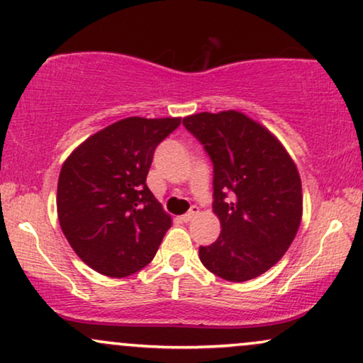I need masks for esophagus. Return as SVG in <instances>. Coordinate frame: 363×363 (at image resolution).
Returning <instances> with one entry per match:
<instances>
[{
	"mask_svg": "<svg viewBox=\"0 0 363 363\" xmlns=\"http://www.w3.org/2000/svg\"><path fill=\"white\" fill-rule=\"evenodd\" d=\"M199 214V208H197V206H192V208L187 211V213L182 216V221L184 223H189V221H192V219L196 218V216Z\"/></svg>",
	"mask_w": 363,
	"mask_h": 363,
	"instance_id": "esophagus-1",
	"label": "esophagus"
}]
</instances>
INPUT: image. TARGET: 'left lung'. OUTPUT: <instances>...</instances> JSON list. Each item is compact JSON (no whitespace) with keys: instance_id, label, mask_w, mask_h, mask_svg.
<instances>
[{"instance_id":"1","label":"left lung","mask_w":363,"mask_h":363,"mask_svg":"<svg viewBox=\"0 0 363 363\" xmlns=\"http://www.w3.org/2000/svg\"><path fill=\"white\" fill-rule=\"evenodd\" d=\"M184 127L213 160V211L221 235L199 247L211 273L247 281L278 263L303 214L298 169L268 128L236 110L184 117Z\"/></svg>"}]
</instances>
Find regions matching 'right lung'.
Returning a JSON list of instances; mask_svg holds the SVG:
<instances>
[{"label":"right lung","mask_w":363,"mask_h":363,"mask_svg":"<svg viewBox=\"0 0 363 363\" xmlns=\"http://www.w3.org/2000/svg\"><path fill=\"white\" fill-rule=\"evenodd\" d=\"M179 123V117L122 118L90 135L63 162L57 189L60 228L97 273L128 277L157 253L172 221L145 179L155 147Z\"/></svg>","instance_id":"1"}]
</instances>
